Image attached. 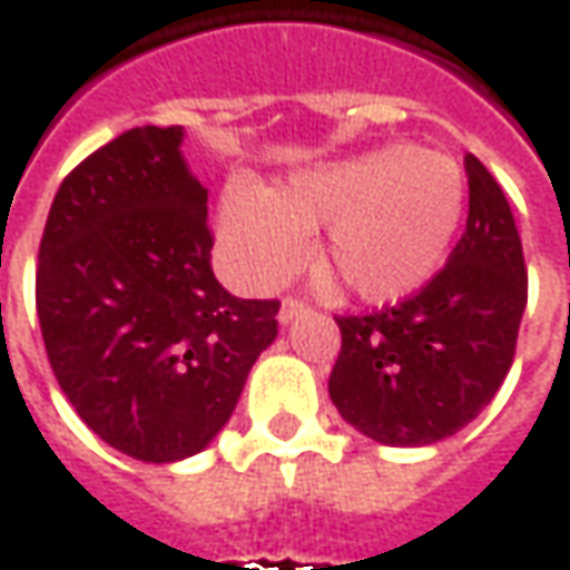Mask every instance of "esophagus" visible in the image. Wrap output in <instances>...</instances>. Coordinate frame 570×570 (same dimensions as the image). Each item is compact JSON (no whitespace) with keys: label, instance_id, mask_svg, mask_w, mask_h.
Listing matches in <instances>:
<instances>
[{"label":"esophagus","instance_id":"1","mask_svg":"<svg viewBox=\"0 0 570 570\" xmlns=\"http://www.w3.org/2000/svg\"><path fill=\"white\" fill-rule=\"evenodd\" d=\"M305 308H308V305H305L302 298H284V302H281V312H277V321L284 326L293 324V317H298Z\"/></svg>","mask_w":570,"mask_h":570}]
</instances>
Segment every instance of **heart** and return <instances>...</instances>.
Masks as SVG:
<instances>
[{
  "label": "heart",
  "mask_w": 570,
  "mask_h": 570,
  "mask_svg": "<svg viewBox=\"0 0 570 570\" xmlns=\"http://www.w3.org/2000/svg\"><path fill=\"white\" fill-rule=\"evenodd\" d=\"M465 209L463 169L448 154L395 141L321 163L265 190L234 181L218 203V244L230 277L272 289L324 228L321 262L364 302H397L423 289Z\"/></svg>",
  "instance_id": "1"
}]
</instances>
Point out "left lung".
Listing matches in <instances>:
<instances>
[{"label": "left lung", "instance_id": "1", "mask_svg": "<svg viewBox=\"0 0 570 570\" xmlns=\"http://www.w3.org/2000/svg\"><path fill=\"white\" fill-rule=\"evenodd\" d=\"M469 218L451 258L395 308L336 317L330 397L342 420L389 448L456 435L507 380L528 305V272L503 188L465 157Z\"/></svg>", "mask_w": 570, "mask_h": 570}]
</instances>
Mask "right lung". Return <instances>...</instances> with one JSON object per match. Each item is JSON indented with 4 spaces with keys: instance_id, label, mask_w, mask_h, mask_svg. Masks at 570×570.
Instances as JSON below:
<instances>
[{
    "instance_id": "add662e5",
    "label": "right lung",
    "mask_w": 570,
    "mask_h": 570,
    "mask_svg": "<svg viewBox=\"0 0 570 570\" xmlns=\"http://www.w3.org/2000/svg\"><path fill=\"white\" fill-rule=\"evenodd\" d=\"M181 141V126H141L79 163L36 268L61 392L95 435L145 463L194 456L225 429L281 308L216 281L206 188Z\"/></svg>"
}]
</instances>
